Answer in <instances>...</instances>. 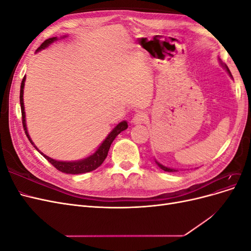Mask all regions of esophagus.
Instances as JSON below:
<instances>
[{
  "label": "esophagus",
  "mask_w": 251,
  "mask_h": 251,
  "mask_svg": "<svg viewBox=\"0 0 251 251\" xmlns=\"http://www.w3.org/2000/svg\"><path fill=\"white\" fill-rule=\"evenodd\" d=\"M148 120V115L146 112H139L137 114H135L132 121L135 125H141L144 124Z\"/></svg>",
  "instance_id": "esophagus-1"
}]
</instances>
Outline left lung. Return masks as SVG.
I'll return each mask as SVG.
<instances>
[{
  "label": "left lung",
  "instance_id": "left-lung-1",
  "mask_svg": "<svg viewBox=\"0 0 251 251\" xmlns=\"http://www.w3.org/2000/svg\"><path fill=\"white\" fill-rule=\"evenodd\" d=\"M224 67L226 68V70H227V72H228L229 73V75H230V76L232 77V75H231V73H230V71H229V69H228V68H227V66L226 65H224ZM156 163L159 165V168H160L161 170H163L164 172H177L176 170H174V169H169V168H166V166H163L162 164H160V163H158L157 161H156Z\"/></svg>",
  "mask_w": 251,
  "mask_h": 251
}]
</instances>
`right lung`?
Returning a JSON list of instances; mask_svg holds the SVG:
<instances>
[{
  "mask_svg": "<svg viewBox=\"0 0 251 251\" xmlns=\"http://www.w3.org/2000/svg\"><path fill=\"white\" fill-rule=\"evenodd\" d=\"M56 37H50V39L45 41L41 46L37 48L36 51H40L44 48L48 47L51 43H53L54 41H56ZM25 76L22 80V85H21V91H20V103H21V111H22V123H23V126H24V130L26 133V136L28 137L29 141L32 142V140L30 139L29 134L27 132V126H26V120H25V110H24V101H23V93H24V85H25ZM127 128V123L126 121H121L120 124H118L114 130L108 135V137L104 139V141L100 144V147L98 148V150L95 151L93 155H91L90 157L82 159V160H78V161H72V162H67V161H56L54 159H52L48 156H46L45 154H43L42 151H39L34 144V148L40 151V153L47 159V160L54 166V168L58 171H60L62 173H66V174H83V173H89L92 172L94 170H96L98 166H100L102 164V162L104 161V159L107 158L108 156V151L110 150L111 144L113 142V140L116 138V136L121 133L123 131L126 130Z\"/></svg>",
  "mask_w": 251,
  "mask_h": 251,
  "instance_id": "add662e5",
  "label": "right lung"
}]
</instances>
